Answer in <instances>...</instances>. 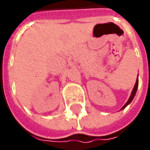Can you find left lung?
Instances as JSON below:
<instances>
[{
  "label": "left lung",
  "mask_w": 150,
  "mask_h": 150,
  "mask_svg": "<svg viewBox=\"0 0 150 150\" xmlns=\"http://www.w3.org/2000/svg\"><path fill=\"white\" fill-rule=\"evenodd\" d=\"M138 85H139V79H138V78H137V80H136V83H135V85H134V89H133V91H132V93H131V96H130V98H129V100H128V102L125 103L124 105V107L122 108V109H124L125 107L127 106L128 104H129L130 103H131V101L133 100V98H134V96H135V93L136 92H137V88H138Z\"/></svg>",
  "instance_id": "left-lung-1"
}]
</instances>
